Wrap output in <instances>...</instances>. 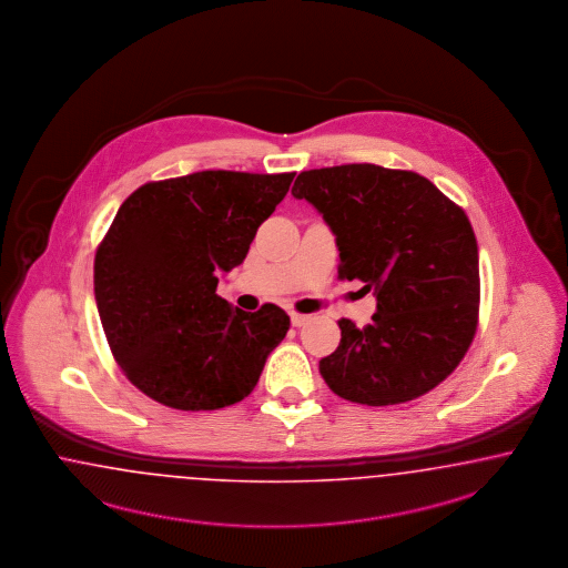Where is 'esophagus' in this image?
<instances>
[{
    "label": "esophagus",
    "mask_w": 568,
    "mask_h": 568,
    "mask_svg": "<svg viewBox=\"0 0 568 568\" xmlns=\"http://www.w3.org/2000/svg\"><path fill=\"white\" fill-rule=\"evenodd\" d=\"M308 315H302V313H292V323H294L295 327H300V325H304L306 321H308Z\"/></svg>",
    "instance_id": "esophagus-1"
}]
</instances>
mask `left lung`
<instances>
[{
    "label": "left lung",
    "mask_w": 568,
    "mask_h": 568,
    "mask_svg": "<svg viewBox=\"0 0 568 568\" xmlns=\"http://www.w3.org/2000/svg\"><path fill=\"white\" fill-rule=\"evenodd\" d=\"M292 194L323 213L341 251L338 278L376 290L359 329L341 318L338 348L318 362L353 404H406L463 362L479 317L477 241L463 206L427 178L378 164L302 171Z\"/></svg>",
    "instance_id": "1"
}]
</instances>
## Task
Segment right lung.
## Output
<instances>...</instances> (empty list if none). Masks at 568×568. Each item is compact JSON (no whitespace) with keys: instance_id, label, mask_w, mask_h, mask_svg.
I'll return each mask as SVG.
<instances>
[{"instance_id":"obj_1","label":"right lung","mask_w":568,"mask_h":568,"mask_svg":"<svg viewBox=\"0 0 568 568\" xmlns=\"http://www.w3.org/2000/svg\"><path fill=\"white\" fill-rule=\"evenodd\" d=\"M295 173L199 171L143 183L94 255V300L115 364L166 408L232 406L257 385L290 317L230 308L217 273L239 266Z\"/></svg>"}]
</instances>
